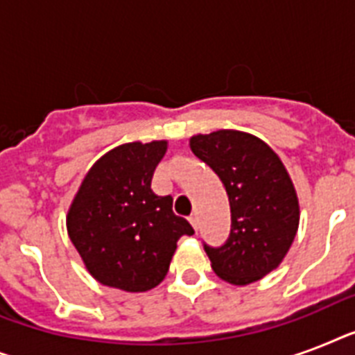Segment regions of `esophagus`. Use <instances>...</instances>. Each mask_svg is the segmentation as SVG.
Returning <instances> with one entry per match:
<instances>
[{
  "mask_svg": "<svg viewBox=\"0 0 355 355\" xmlns=\"http://www.w3.org/2000/svg\"><path fill=\"white\" fill-rule=\"evenodd\" d=\"M189 223H191V227L197 230V228H199V216H197V214H191V216H189Z\"/></svg>",
  "mask_w": 355,
  "mask_h": 355,
  "instance_id": "1",
  "label": "esophagus"
}]
</instances>
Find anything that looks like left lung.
<instances>
[{
    "mask_svg": "<svg viewBox=\"0 0 355 355\" xmlns=\"http://www.w3.org/2000/svg\"><path fill=\"white\" fill-rule=\"evenodd\" d=\"M189 147L217 173L230 200L227 243L205 245L211 269L234 286L261 280L282 263L297 236L300 208L289 173L269 145L241 130L197 134Z\"/></svg>",
    "mask_w": 355,
    "mask_h": 355,
    "instance_id": "left-lung-1",
    "label": "left lung"
}]
</instances>
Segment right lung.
I'll return each instance as SVG.
<instances>
[{
  "mask_svg": "<svg viewBox=\"0 0 355 355\" xmlns=\"http://www.w3.org/2000/svg\"><path fill=\"white\" fill-rule=\"evenodd\" d=\"M167 149L132 141L108 150L86 173L66 227L86 269L103 286L144 293L166 278L177 241L195 230L173 214V197H158L150 180Z\"/></svg>",
  "mask_w": 355,
  "mask_h": 355,
  "instance_id": "1",
  "label": "right lung"
}]
</instances>
